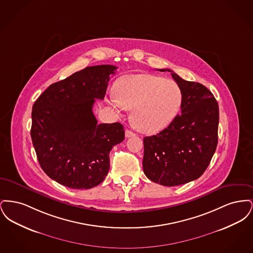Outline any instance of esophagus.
Instances as JSON below:
<instances>
[{"label":"esophagus","instance_id":"34e87169","mask_svg":"<svg viewBox=\"0 0 253 253\" xmlns=\"http://www.w3.org/2000/svg\"><path fill=\"white\" fill-rule=\"evenodd\" d=\"M134 135H135V133L132 132L131 130H128V129H127V130L125 131V136H126V137H131V136H134Z\"/></svg>","mask_w":253,"mask_h":253}]
</instances>
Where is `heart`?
Here are the masks:
<instances>
[{
	"mask_svg": "<svg viewBox=\"0 0 253 253\" xmlns=\"http://www.w3.org/2000/svg\"><path fill=\"white\" fill-rule=\"evenodd\" d=\"M182 98L179 85L171 80L151 74H132L117 82L110 102L116 108L132 110L135 128L151 134L165 129L175 119Z\"/></svg>",
	"mask_w": 253,
	"mask_h": 253,
	"instance_id": "heart-1",
	"label": "heart"
}]
</instances>
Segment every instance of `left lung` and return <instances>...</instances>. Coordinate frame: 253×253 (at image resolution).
<instances>
[{"mask_svg":"<svg viewBox=\"0 0 253 253\" xmlns=\"http://www.w3.org/2000/svg\"><path fill=\"white\" fill-rule=\"evenodd\" d=\"M182 90L181 114L156 135L145 136L143 171L153 182L172 187L199 178L218 142L219 107L204 85L181 79L169 69Z\"/></svg>","mask_w":253,"mask_h":253,"instance_id":"1","label":"left lung"}]
</instances>
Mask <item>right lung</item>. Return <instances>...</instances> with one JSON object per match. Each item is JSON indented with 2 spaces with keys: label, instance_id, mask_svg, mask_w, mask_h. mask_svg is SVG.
I'll list each match as a JSON object with an SVG mask.
<instances>
[{
  "label": "right lung",
  "instance_id": "add662e5",
  "mask_svg": "<svg viewBox=\"0 0 253 253\" xmlns=\"http://www.w3.org/2000/svg\"><path fill=\"white\" fill-rule=\"evenodd\" d=\"M117 67L89 66L50 85L32 108L31 138L43 171L61 185L91 189L104 180L109 154L124 139L119 122L97 124L93 105Z\"/></svg>",
  "mask_w": 253,
  "mask_h": 253
}]
</instances>
